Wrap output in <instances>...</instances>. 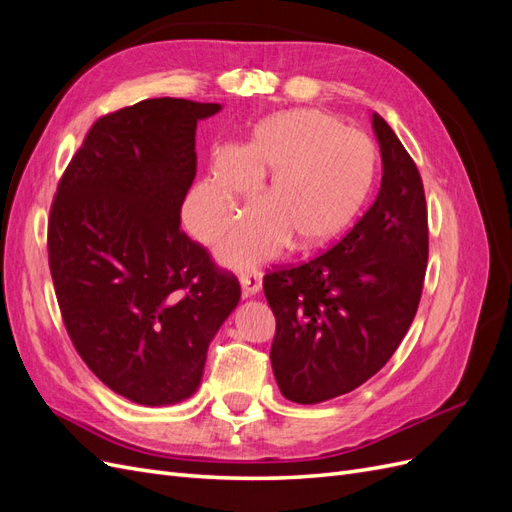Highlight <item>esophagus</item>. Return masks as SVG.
<instances>
[{
	"label": "esophagus",
	"mask_w": 512,
	"mask_h": 512,
	"mask_svg": "<svg viewBox=\"0 0 512 512\" xmlns=\"http://www.w3.org/2000/svg\"><path fill=\"white\" fill-rule=\"evenodd\" d=\"M239 282H241L243 297H254V294L260 292V288H262V275L258 269H250V271L241 273Z\"/></svg>",
	"instance_id": "34e87169"
}]
</instances>
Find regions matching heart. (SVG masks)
Wrapping results in <instances>:
<instances>
[{
	"instance_id": "b5f03b06",
	"label": "heart",
	"mask_w": 512,
	"mask_h": 512,
	"mask_svg": "<svg viewBox=\"0 0 512 512\" xmlns=\"http://www.w3.org/2000/svg\"><path fill=\"white\" fill-rule=\"evenodd\" d=\"M376 166L374 141L339 119L312 108L277 113L260 121L203 185V237L235 222L250 181L265 179L258 192L265 207L220 245V258L245 267L273 256L288 239L294 250H314L359 215Z\"/></svg>"
}]
</instances>
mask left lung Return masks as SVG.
<instances>
[{
	"mask_svg": "<svg viewBox=\"0 0 512 512\" xmlns=\"http://www.w3.org/2000/svg\"><path fill=\"white\" fill-rule=\"evenodd\" d=\"M380 192L331 250L267 273L275 316L271 365L294 404H320L354 391L391 359L421 301L429 228L421 173L378 113Z\"/></svg>",
	"mask_w": 512,
	"mask_h": 512,
	"instance_id": "8db88e82",
	"label": "left lung"
}]
</instances>
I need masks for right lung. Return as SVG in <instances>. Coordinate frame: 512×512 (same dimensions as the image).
I'll return each instance as SVG.
<instances>
[{
  "instance_id": "right-lung-1",
  "label": "right lung",
  "mask_w": 512,
  "mask_h": 512,
  "mask_svg": "<svg viewBox=\"0 0 512 512\" xmlns=\"http://www.w3.org/2000/svg\"><path fill=\"white\" fill-rule=\"evenodd\" d=\"M220 111L153 98L100 117L51 207L49 267L66 331L108 389L141 406L196 393L211 339L241 299L237 277L179 228L196 123Z\"/></svg>"
}]
</instances>
